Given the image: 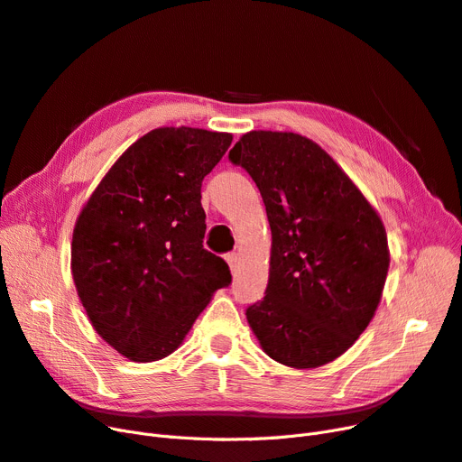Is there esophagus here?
Returning <instances> with one entry per match:
<instances>
[{"label":"esophagus","mask_w":462,"mask_h":462,"mask_svg":"<svg viewBox=\"0 0 462 462\" xmlns=\"http://www.w3.org/2000/svg\"><path fill=\"white\" fill-rule=\"evenodd\" d=\"M226 263L230 265V272H234V270H236V265H237V254H236V253L226 254Z\"/></svg>","instance_id":"esophagus-1"}]
</instances>
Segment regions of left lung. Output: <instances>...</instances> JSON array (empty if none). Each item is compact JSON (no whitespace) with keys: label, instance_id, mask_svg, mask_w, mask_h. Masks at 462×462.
Segmentation results:
<instances>
[{"label":"left lung","instance_id":"8db88e82","mask_svg":"<svg viewBox=\"0 0 462 462\" xmlns=\"http://www.w3.org/2000/svg\"><path fill=\"white\" fill-rule=\"evenodd\" d=\"M256 183L272 226L270 281L247 320L296 369L345 354L374 317L390 268L380 215L319 143L251 131L228 153Z\"/></svg>","mask_w":462,"mask_h":462}]
</instances>
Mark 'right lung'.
<instances>
[{
    "label": "right lung",
    "mask_w": 462,
    "mask_h": 462,
    "mask_svg": "<svg viewBox=\"0 0 462 462\" xmlns=\"http://www.w3.org/2000/svg\"><path fill=\"white\" fill-rule=\"evenodd\" d=\"M230 133L161 127L138 138L80 211L70 270L95 331L131 361L172 354L228 263L204 249L202 181Z\"/></svg>",
    "instance_id": "1"
}]
</instances>
